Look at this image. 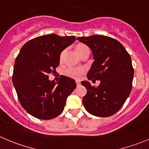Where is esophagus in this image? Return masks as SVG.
<instances>
[{
	"mask_svg": "<svg viewBox=\"0 0 149 149\" xmlns=\"http://www.w3.org/2000/svg\"><path fill=\"white\" fill-rule=\"evenodd\" d=\"M76 83H77V86H79L80 85V82L79 81V80H77V81H76Z\"/></svg>",
	"mask_w": 149,
	"mask_h": 149,
	"instance_id": "obj_1",
	"label": "esophagus"
}]
</instances>
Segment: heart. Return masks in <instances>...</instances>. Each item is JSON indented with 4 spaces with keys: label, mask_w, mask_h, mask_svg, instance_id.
I'll return each mask as SVG.
<instances>
[{
    "label": "heart",
    "mask_w": 149,
    "mask_h": 149,
    "mask_svg": "<svg viewBox=\"0 0 149 149\" xmlns=\"http://www.w3.org/2000/svg\"><path fill=\"white\" fill-rule=\"evenodd\" d=\"M86 49H88L86 45H83V44H79L76 47V51L77 52H80ZM84 73L85 69L83 67H69L65 71V74L67 77L76 79V80H79Z\"/></svg>",
    "instance_id": "b5f03b06"
}]
</instances>
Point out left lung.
<instances>
[{"label": "left lung", "instance_id": "left-lung-1", "mask_svg": "<svg viewBox=\"0 0 149 149\" xmlns=\"http://www.w3.org/2000/svg\"><path fill=\"white\" fill-rule=\"evenodd\" d=\"M77 39L88 46L93 53L94 61L88 79L100 80L97 87L88 81L81 82L87 89L83 105L93 116H112L124 105L131 92L134 76L131 57L118 41L109 36L93 35Z\"/></svg>", "mask_w": 149, "mask_h": 149}]
</instances>
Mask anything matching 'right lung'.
Returning a JSON list of instances; mask_svg holds the SVG:
<instances>
[{"mask_svg": "<svg viewBox=\"0 0 149 149\" xmlns=\"http://www.w3.org/2000/svg\"><path fill=\"white\" fill-rule=\"evenodd\" d=\"M76 39L74 36L44 35L21 48L15 62L12 82L21 105L35 118L57 117L77 86L73 79L65 76H60L58 82L48 78V74L53 73L59 65L62 51Z\"/></svg>", "mask_w": 149, "mask_h": 149, "instance_id": "obj_1", "label": "right lung"}]
</instances>
